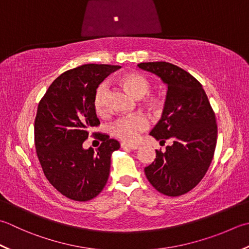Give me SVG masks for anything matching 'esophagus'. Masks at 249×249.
<instances>
[{
    "mask_svg": "<svg viewBox=\"0 0 249 249\" xmlns=\"http://www.w3.org/2000/svg\"><path fill=\"white\" fill-rule=\"evenodd\" d=\"M121 147L123 149H130V150H137L139 148L138 144H128V143H125V142H122L121 143Z\"/></svg>",
    "mask_w": 249,
    "mask_h": 249,
    "instance_id": "34e87169",
    "label": "esophagus"
}]
</instances>
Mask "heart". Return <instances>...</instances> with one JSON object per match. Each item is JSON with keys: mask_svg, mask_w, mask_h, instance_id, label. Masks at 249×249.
Wrapping results in <instances>:
<instances>
[{"mask_svg": "<svg viewBox=\"0 0 249 249\" xmlns=\"http://www.w3.org/2000/svg\"><path fill=\"white\" fill-rule=\"evenodd\" d=\"M120 83L135 98H141L148 94L150 89V82L143 74L138 72H129L120 77ZM108 94V86L102 83L97 89L94 96V107L97 113L102 114L107 110L106 97ZM151 105L155 104L154 99L150 100ZM149 126V121L142 114H135L120 118L110 126V133L114 137L125 142H134L139 137V134Z\"/></svg>", "mask_w": 249, "mask_h": 249, "instance_id": "heart-1", "label": "heart"}]
</instances>
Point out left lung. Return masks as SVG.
<instances>
[{
  "label": "left lung",
  "mask_w": 249,
  "mask_h": 249,
  "mask_svg": "<svg viewBox=\"0 0 249 249\" xmlns=\"http://www.w3.org/2000/svg\"><path fill=\"white\" fill-rule=\"evenodd\" d=\"M140 69L159 76L167 87L162 118L150 131L160 143L172 139L166 151L157 150L145 176L159 192L179 196L205 176L217 143L215 113L196 77L169 62H141Z\"/></svg>",
  "instance_id": "left-lung-1"
}]
</instances>
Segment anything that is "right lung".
Masks as SVG:
<instances>
[{
  "label": "right lung",
  "instance_id": "add662e5",
  "mask_svg": "<svg viewBox=\"0 0 249 249\" xmlns=\"http://www.w3.org/2000/svg\"><path fill=\"white\" fill-rule=\"evenodd\" d=\"M120 66L83 65L63 72L48 87L37 107L34 142L44 175L62 196L85 202L108 181L111 155L120 142L99 134L100 147L84 149L89 130L100 124L94 96L100 83Z\"/></svg>",
  "mask_w": 249,
  "mask_h": 249
}]
</instances>
